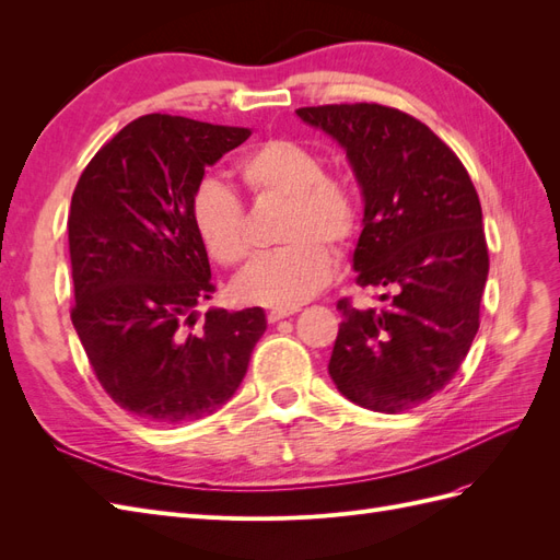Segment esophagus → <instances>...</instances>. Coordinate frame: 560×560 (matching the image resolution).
<instances>
[{"label": "esophagus", "instance_id": "esophagus-1", "mask_svg": "<svg viewBox=\"0 0 560 560\" xmlns=\"http://www.w3.org/2000/svg\"><path fill=\"white\" fill-rule=\"evenodd\" d=\"M299 308L296 306H292V308H270L268 311V322H280V319H284V317H290V315H294Z\"/></svg>", "mask_w": 560, "mask_h": 560}]
</instances>
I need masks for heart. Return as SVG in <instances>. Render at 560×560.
I'll return each instance as SVG.
<instances>
[{
	"instance_id": "b5f03b06",
	"label": "heart",
	"mask_w": 560,
	"mask_h": 560,
	"mask_svg": "<svg viewBox=\"0 0 560 560\" xmlns=\"http://www.w3.org/2000/svg\"><path fill=\"white\" fill-rule=\"evenodd\" d=\"M238 175L254 196L287 198L280 247L259 254L233 282L243 303L292 308L315 296L336 268L329 247H343L358 229V198L350 184L325 175L315 151L296 140H268L238 161ZM191 224L210 257L224 266L241 264L247 252V224L238 196L212 177L191 196Z\"/></svg>"
}]
</instances>
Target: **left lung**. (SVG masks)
<instances>
[{"label":"left lung","mask_w":560,"mask_h":560,"mask_svg":"<svg viewBox=\"0 0 560 560\" xmlns=\"http://www.w3.org/2000/svg\"><path fill=\"white\" fill-rule=\"evenodd\" d=\"M296 116L343 147L360 184L358 284L393 292L381 294L383 308L336 303L343 322L329 376L364 409H413L448 385L479 331L488 247L477 189L460 159L399 109L358 103Z\"/></svg>","instance_id":"obj_1"}]
</instances>
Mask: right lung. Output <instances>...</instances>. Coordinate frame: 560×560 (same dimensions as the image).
<instances>
[{
  "label": "right lung",
  "mask_w": 560,
  "mask_h": 560,
  "mask_svg": "<svg viewBox=\"0 0 560 560\" xmlns=\"http://www.w3.org/2000/svg\"><path fill=\"white\" fill-rule=\"evenodd\" d=\"M249 128L135 118L97 151L72 196V325L105 393L147 422L214 413L241 387L266 331L261 308L196 306L214 292L191 196Z\"/></svg>",
  "instance_id": "1"
}]
</instances>
